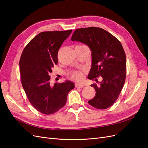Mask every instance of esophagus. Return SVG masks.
Returning a JSON list of instances; mask_svg holds the SVG:
<instances>
[{
    "instance_id": "1",
    "label": "esophagus",
    "mask_w": 148,
    "mask_h": 148,
    "mask_svg": "<svg viewBox=\"0 0 148 148\" xmlns=\"http://www.w3.org/2000/svg\"><path fill=\"white\" fill-rule=\"evenodd\" d=\"M75 86L77 88H83L84 86V84L77 83H75Z\"/></svg>"
}]
</instances>
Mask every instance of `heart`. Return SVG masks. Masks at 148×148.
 I'll return each mask as SVG.
<instances>
[{
    "label": "heart",
    "mask_w": 148,
    "mask_h": 148,
    "mask_svg": "<svg viewBox=\"0 0 148 148\" xmlns=\"http://www.w3.org/2000/svg\"><path fill=\"white\" fill-rule=\"evenodd\" d=\"M70 77L73 79L77 82H82L84 78V73L81 70H76L73 71L70 74Z\"/></svg>",
    "instance_id": "b5f03b06"
}]
</instances>
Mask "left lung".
Returning a JSON list of instances; mask_svg holds the SVG:
<instances>
[{"label": "left lung", "instance_id": "8db88e82", "mask_svg": "<svg viewBox=\"0 0 148 148\" xmlns=\"http://www.w3.org/2000/svg\"><path fill=\"white\" fill-rule=\"evenodd\" d=\"M72 41L83 42L90 48L92 65L89 79L102 77L99 85L92 84L96 95L88 103L98 109L109 108L118 99L126 78V55L122 44L108 31L97 27L76 29Z\"/></svg>", "mask_w": 148, "mask_h": 148}]
</instances>
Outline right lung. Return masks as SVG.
I'll use <instances>...</instances> for the list:
<instances>
[{"label": "right lung", "instance_id": "right-lung-1", "mask_svg": "<svg viewBox=\"0 0 148 148\" xmlns=\"http://www.w3.org/2000/svg\"><path fill=\"white\" fill-rule=\"evenodd\" d=\"M72 30L44 31L31 40L23 49L20 60L21 84L29 102L40 112L49 115L65 105L73 82L56 83L52 86L50 73L58 63L61 45Z\"/></svg>", "mask_w": 148, "mask_h": 148}]
</instances>
